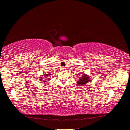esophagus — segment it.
I'll list each match as a JSON object with an SVG mask.
<instances>
[{
    "label": "esophagus",
    "instance_id": "1",
    "mask_svg": "<svg viewBox=\"0 0 130 130\" xmlns=\"http://www.w3.org/2000/svg\"><path fill=\"white\" fill-rule=\"evenodd\" d=\"M61 70H66V68L65 67H62Z\"/></svg>",
    "mask_w": 130,
    "mask_h": 130
}]
</instances>
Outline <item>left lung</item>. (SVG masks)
<instances>
[{
	"label": "left lung",
	"mask_w": 130,
	"mask_h": 130,
	"mask_svg": "<svg viewBox=\"0 0 130 130\" xmlns=\"http://www.w3.org/2000/svg\"><path fill=\"white\" fill-rule=\"evenodd\" d=\"M80 74H81V73L78 74V75H80ZM79 76H80V75H79ZM89 77H90V76L88 75H87V74H85V73H83L82 75V76H80L79 79L77 80L76 83L78 85V86H79L85 85L87 84H88L89 81H91V80H90Z\"/></svg>",
	"instance_id": "left-lung-1"
}]
</instances>
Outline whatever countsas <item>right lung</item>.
<instances>
[{
  "label": "right lung",
  "mask_w": 130,
  "mask_h": 130,
  "mask_svg": "<svg viewBox=\"0 0 130 130\" xmlns=\"http://www.w3.org/2000/svg\"><path fill=\"white\" fill-rule=\"evenodd\" d=\"M50 74H43L42 75H41V76H40V77H38L39 80H40V81H42L43 80V81L44 82H48V81H50V78H49V76H50ZM44 77L45 78L43 79V77Z\"/></svg>",
  "instance_id": "right-lung-1"
}]
</instances>
